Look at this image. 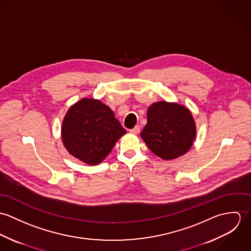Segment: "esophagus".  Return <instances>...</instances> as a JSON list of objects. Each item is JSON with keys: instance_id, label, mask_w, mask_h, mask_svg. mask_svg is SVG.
Segmentation results:
<instances>
[{"instance_id": "1", "label": "esophagus", "mask_w": 251, "mask_h": 251, "mask_svg": "<svg viewBox=\"0 0 251 251\" xmlns=\"http://www.w3.org/2000/svg\"><path fill=\"white\" fill-rule=\"evenodd\" d=\"M131 133H134V134H137V133H139L140 132V127L138 126H135L133 128H131L130 130H129Z\"/></svg>"}]
</instances>
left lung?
<instances>
[{
  "mask_svg": "<svg viewBox=\"0 0 251 251\" xmlns=\"http://www.w3.org/2000/svg\"><path fill=\"white\" fill-rule=\"evenodd\" d=\"M148 123L141 137L157 156L169 160L184 154L196 134L191 113L177 103L159 101L147 112Z\"/></svg>",
  "mask_w": 251,
  "mask_h": 251,
  "instance_id": "1",
  "label": "left lung"
}]
</instances>
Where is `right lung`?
Wrapping results in <instances>:
<instances>
[{"mask_svg": "<svg viewBox=\"0 0 251 251\" xmlns=\"http://www.w3.org/2000/svg\"><path fill=\"white\" fill-rule=\"evenodd\" d=\"M126 132L110 108L100 100L84 99L68 111L63 122L62 139L73 156L97 165Z\"/></svg>", "mask_w": 251, "mask_h": 251, "instance_id": "obj_1", "label": "right lung"}]
</instances>
